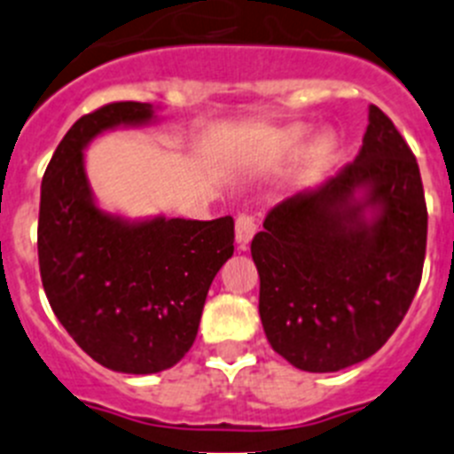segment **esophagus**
<instances>
[{
    "label": "esophagus",
    "instance_id": "obj_1",
    "mask_svg": "<svg viewBox=\"0 0 454 454\" xmlns=\"http://www.w3.org/2000/svg\"><path fill=\"white\" fill-rule=\"evenodd\" d=\"M256 230H259V224H256V220L252 218V215H239V218H236V243H239L240 247H246L252 240V236L256 234Z\"/></svg>",
    "mask_w": 454,
    "mask_h": 454
}]
</instances>
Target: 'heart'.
Instances as JSON below:
<instances>
[{
    "instance_id": "b5f03b06",
    "label": "heart",
    "mask_w": 454,
    "mask_h": 454,
    "mask_svg": "<svg viewBox=\"0 0 454 454\" xmlns=\"http://www.w3.org/2000/svg\"><path fill=\"white\" fill-rule=\"evenodd\" d=\"M307 138L309 129L304 124H295V127H288V129L279 131L270 147V159H277V161H279V159H293V156H298L300 152L304 150V145H307ZM332 150H334V138H332L330 134L320 136L314 145V161L323 163L325 159L332 154Z\"/></svg>"
}]
</instances>
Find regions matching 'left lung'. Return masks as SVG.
<instances>
[{
  "label": "left lung",
  "instance_id": "1",
  "mask_svg": "<svg viewBox=\"0 0 454 454\" xmlns=\"http://www.w3.org/2000/svg\"><path fill=\"white\" fill-rule=\"evenodd\" d=\"M427 207L416 156L377 106L356 159L270 208L252 240L268 343L309 372L375 355L419 291Z\"/></svg>",
  "mask_w": 454,
  "mask_h": 454
}]
</instances>
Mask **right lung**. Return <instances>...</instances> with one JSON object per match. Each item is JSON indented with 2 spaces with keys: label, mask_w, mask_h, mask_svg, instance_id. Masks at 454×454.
Here are the masks:
<instances>
[{
  "label": "right lung",
  "mask_w": 454,
  "mask_h": 454,
  "mask_svg": "<svg viewBox=\"0 0 454 454\" xmlns=\"http://www.w3.org/2000/svg\"><path fill=\"white\" fill-rule=\"evenodd\" d=\"M156 122L152 104L83 115L56 147L40 186L38 263L51 311L104 368L152 375L198 336L215 272L234 254V218L129 220L92 195L83 150L111 129Z\"/></svg>",
  "instance_id": "add662e5"
}]
</instances>
